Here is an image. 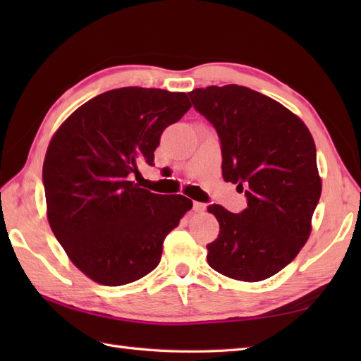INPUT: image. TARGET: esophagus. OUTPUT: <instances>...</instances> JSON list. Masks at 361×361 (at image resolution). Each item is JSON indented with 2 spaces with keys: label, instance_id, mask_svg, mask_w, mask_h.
I'll list each match as a JSON object with an SVG mask.
<instances>
[{
  "label": "esophagus",
  "instance_id": "34e87169",
  "mask_svg": "<svg viewBox=\"0 0 361 361\" xmlns=\"http://www.w3.org/2000/svg\"><path fill=\"white\" fill-rule=\"evenodd\" d=\"M204 203H200V202H194V211L195 212H203L204 211Z\"/></svg>",
  "mask_w": 361,
  "mask_h": 361
}]
</instances>
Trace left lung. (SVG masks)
Segmentation results:
<instances>
[{
    "instance_id": "left-lung-1",
    "label": "left lung",
    "mask_w": 361,
    "mask_h": 361,
    "mask_svg": "<svg viewBox=\"0 0 361 361\" xmlns=\"http://www.w3.org/2000/svg\"><path fill=\"white\" fill-rule=\"evenodd\" d=\"M189 97L219 135L224 180L248 204L239 214L208 206L220 225L206 245L208 264L237 281L271 278L309 239L321 197L313 137L286 106L247 87L197 88Z\"/></svg>"
}]
</instances>
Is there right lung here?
I'll return each instance as SVG.
<instances>
[{"label": "right lung", "instance_id": "1", "mask_svg": "<svg viewBox=\"0 0 361 361\" xmlns=\"http://www.w3.org/2000/svg\"><path fill=\"white\" fill-rule=\"evenodd\" d=\"M189 109L185 93L110 90L79 106L51 140L43 163L49 225L94 282L118 287L149 274L166 235L192 208L186 197L132 181L137 167L155 166L161 133Z\"/></svg>", "mask_w": 361, "mask_h": 361}]
</instances>
